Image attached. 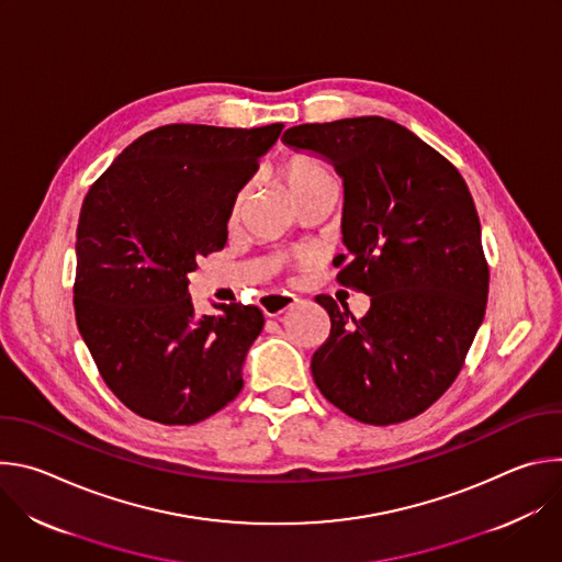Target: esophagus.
<instances>
[{"mask_svg":"<svg viewBox=\"0 0 562 562\" xmlns=\"http://www.w3.org/2000/svg\"><path fill=\"white\" fill-rule=\"evenodd\" d=\"M295 302H297V297H293L291 293H267V295L260 297V308L267 315H280L289 306H293Z\"/></svg>","mask_w":562,"mask_h":562,"instance_id":"34e87169","label":"esophagus"}]
</instances>
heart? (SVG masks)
Here are the masks:
<instances>
[{
	"mask_svg": "<svg viewBox=\"0 0 562 562\" xmlns=\"http://www.w3.org/2000/svg\"><path fill=\"white\" fill-rule=\"evenodd\" d=\"M280 178L295 202H302L304 198H311L327 187H336L334 176L323 159H317L315 155H304V153L286 159L280 169ZM245 198H247V191H239L235 195L233 209H231L233 217H237L239 211H243Z\"/></svg>",
	"mask_w": 562,
	"mask_h": 562,
	"instance_id": "obj_1",
	"label": "heart"
}]
</instances>
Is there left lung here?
<instances>
[{
  "label": "left lung",
  "instance_id": "obj_1",
  "mask_svg": "<svg viewBox=\"0 0 562 562\" xmlns=\"http://www.w3.org/2000/svg\"><path fill=\"white\" fill-rule=\"evenodd\" d=\"M282 139L342 176L338 282L371 297L362 317L315 297L331 331L311 358L313 380L358 423L412 420L458 378L485 315L490 265L473 198L445 155L384 117L300 124Z\"/></svg>",
  "mask_w": 562,
  "mask_h": 562
}]
</instances>
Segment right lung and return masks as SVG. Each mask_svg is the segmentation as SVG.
<instances>
[{
  "label": "right lung",
  "instance_id": "add662e5",
  "mask_svg": "<svg viewBox=\"0 0 562 562\" xmlns=\"http://www.w3.org/2000/svg\"><path fill=\"white\" fill-rule=\"evenodd\" d=\"M282 128H153L85 198L75 243L77 329L106 386L146 420L195 425L243 391L262 311L231 302L198 315L189 273L224 249L233 200Z\"/></svg>",
  "mask_w": 562,
  "mask_h": 562
}]
</instances>
